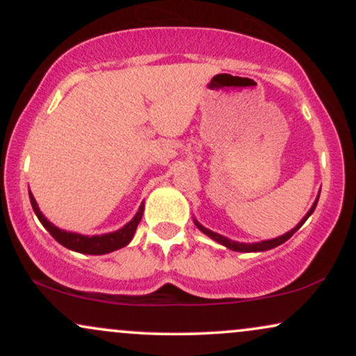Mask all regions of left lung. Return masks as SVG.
<instances>
[{
    "label": "left lung",
    "instance_id": "8db88e82",
    "mask_svg": "<svg viewBox=\"0 0 356 356\" xmlns=\"http://www.w3.org/2000/svg\"><path fill=\"white\" fill-rule=\"evenodd\" d=\"M318 197H320V195H318ZM318 197H316V201L313 202L312 209H309L308 212H306V216H305V218L301 219L300 222L296 224V227H293L291 231L284 232L283 236H277V238H275V239H266V241H261V243H239V241H232V239H227L226 236H220V234H218V232H214V231L207 229V227H204L202 224L199 222L197 219H194V224H195V227H197L199 231H202V232H204V234H206V236H209L211 239H214L216 243L222 244V246H226L227 249H232V251H238V252H261V251H268V249H273V248L280 246V244L286 243V241H288L289 238H291V236L295 234V232H296L298 229H300L301 226H303V224H305V220L308 219L309 216L313 214L314 207H316V204H318Z\"/></svg>",
    "mask_w": 356,
    "mask_h": 356
}]
</instances>
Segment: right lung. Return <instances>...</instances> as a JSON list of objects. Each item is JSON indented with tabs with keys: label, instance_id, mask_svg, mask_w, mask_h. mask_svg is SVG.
I'll return each mask as SVG.
<instances>
[{
	"label": "right lung",
	"instance_id": "1",
	"mask_svg": "<svg viewBox=\"0 0 356 356\" xmlns=\"http://www.w3.org/2000/svg\"><path fill=\"white\" fill-rule=\"evenodd\" d=\"M30 201H31V207H33L36 218L40 219V222L43 224V227L47 229L50 234L55 238V241H58L61 246L72 249L75 252H81V254H107V252L117 251V249L127 246L136 234V229L140 222L142 214H144V202L140 204L138 207L137 214L134 216L132 220L125 224L124 227H120L118 231L108 232V234H100V236H83L79 234V232H72V231H65L56 227L55 224H51L50 220L43 216V212L40 211L38 204H36L33 194L30 191Z\"/></svg>",
	"mask_w": 356,
	"mask_h": 356
}]
</instances>
